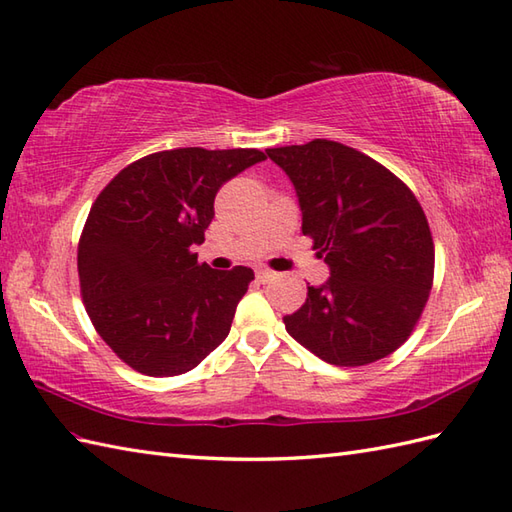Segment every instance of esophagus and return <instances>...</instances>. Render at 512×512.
Here are the masks:
<instances>
[{
    "label": "esophagus",
    "instance_id": "1",
    "mask_svg": "<svg viewBox=\"0 0 512 512\" xmlns=\"http://www.w3.org/2000/svg\"><path fill=\"white\" fill-rule=\"evenodd\" d=\"M256 278H258L260 282H269V280L276 278V273L265 269V267H256Z\"/></svg>",
    "mask_w": 512,
    "mask_h": 512
}]
</instances>
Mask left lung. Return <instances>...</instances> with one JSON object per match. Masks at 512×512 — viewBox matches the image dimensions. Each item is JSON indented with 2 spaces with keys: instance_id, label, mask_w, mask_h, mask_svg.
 Wrapping results in <instances>:
<instances>
[{
  "instance_id": "obj_1",
  "label": "left lung",
  "mask_w": 512,
  "mask_h": 512,
  "mask_svg": "<svg viewBox=\"0 0 512 512\" xmlns=\"http://www.w3.org/2000/svg\"><path fill=\"white\" fill-rule=\"evenodd\" d=\"M291 178L302 232L330 278L308 286L304 306L284 317L286 332L336 367L393 354L426 308L434 243L423 208L380 162L343 143L315 139L267 149Z\"/></svg>"
}]
</instances>
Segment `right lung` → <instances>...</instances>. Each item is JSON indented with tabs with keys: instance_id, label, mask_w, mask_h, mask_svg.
<instances>
[{
	"instance_id": "right-lung-1",
	"label": "right lung",
	"mask_w": 512,
	"mask_h": 512,
	"mask_svg": "<svg viewBox=\"0 0 512 512\" xmlns=\"http://www.w3.org/2000/svg\"><path fill=\"white\" fill-rule=\"evenodd\" d=\"M265 158L167 149L134 160L97 195L78 243L80 291L97 334L134 371L180 376L228 336L254 271L199 265L193 247L221 186Z\"/></svg>"
}]
</instances>
